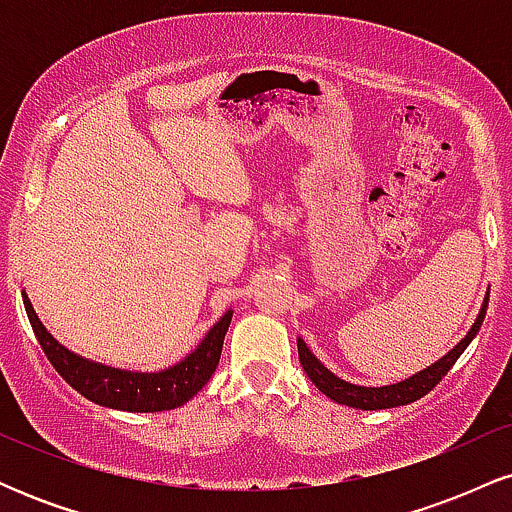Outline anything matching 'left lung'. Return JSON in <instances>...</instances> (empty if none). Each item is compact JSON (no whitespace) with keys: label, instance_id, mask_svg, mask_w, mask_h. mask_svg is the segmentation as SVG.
I'll return each mask as SVG.
<instances>
[{"label":"left lung","instance_id":"obj_1","mask_svg":"<svg viewBox=\"0 0 512 512\" xmlns=\"http://www.w3.org/2000/svg\"><path fill=\"white\" fill-rule=\"evenodd\" d=\"M486 308H489V296L484 298V305H481V310H479L477 320H474L472 330L467 332V337H464L462 342L455 346V349H450L448 354H445L443 358H438L436 363H431L428 368L419 370V373H414L411 378L402 380V383H395V385L363 387V385L346 383V380L337 378L332 370H327L320 361H317L315 354L308 349V346H305L303 339H298V358H301V366H303L305 373H308V378L313 380L317 390H320L322 395L334 399L337 404H346V407L366 409V411L402 407V404L416 402L419 397L428 395V392H431L433 387H436L440 380L445 378V373H448V370L455 366V361L462 356V351L467 349L469 342L477 337L481 322H484Z\"/></svg>","mask_w":512,"mask_h":512}]
</instances>
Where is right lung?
Instances as JSON below:
<instances>
[{"label":"right lung","instance_id":"add662e5","mask_svg":"<svg viewBox=\"0 0 512 512\" xmlns=\"http://www.w3.org/2000/svg\"><path fill=\"white\" fill-rule=\"evenodd\" d=\"M21 296L35 337H38L45 356H48L57 373L79 395L101 404V407L122 411H168L190 402L209 383L216 366H219L223 337H226L233 317V310H228L207 332L202 344L175 366L158 370V373H134V370L110 368L103 366V363L88 361L84 356H76L74 351L62 346L45 330L40 317L35 315L31 301H28L26 291H21Z\"/></svg>","mask_w":512,"mask_h":512}]
</instances>
